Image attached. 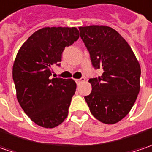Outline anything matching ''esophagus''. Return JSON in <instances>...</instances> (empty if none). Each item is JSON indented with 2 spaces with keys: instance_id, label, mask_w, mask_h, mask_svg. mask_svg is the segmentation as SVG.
<instances>
[{
  "instance_id": "34e87169",
  "label": "esophagus",
  "mask_w": 152,
  "mask_h": 152,
  "mask_svg": "<svg viewBox=\"0 0 152 152\" xmlns=\"http://www.w3.org/2000/svg\"><path fill=\"white\" fill-rule=\"evenodd\" d=\"M85 80V78H81V79H77V80H75V82L77 83V84H80L81 83L82 81H84Z\"/></svg>"
}]
</instances>
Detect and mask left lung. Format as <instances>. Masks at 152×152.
Returning <instances> with one entry per match:
<instances>
[{"mask_svg":"<svg viewBox=\"0 0 152 152\" xmlns=\"http://www.w3.org/2000/svg\"><path fill=\"white\" fill-rule=\"evenodd\" d=\"M80 37L95 69L102 76L90 79L91 94L85 96L92 115L105 124H115L129 113L140 92L141 69L133 50L113 28L80 27Z\"/></svg>","mask_w":152,"mask_h":152,"instance_id":"obj_1","label":"left lung"}]
</instances>
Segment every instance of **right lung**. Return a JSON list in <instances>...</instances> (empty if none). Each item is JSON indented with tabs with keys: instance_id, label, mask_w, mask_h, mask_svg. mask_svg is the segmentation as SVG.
I'll return each instance as SVG.
<instances>
[{
	"instance_id": "obj_1",
	"label": "right lung",
	"mask_w": 152,
	"mask_h": 152,
	"mask_svg": "<svg viewBox=\"0 0 152 152\" xmlns=\"http://www.w3.org/2000/svg\"><path fill=\"white\" fill-rule=\"evenodd\" d=\"M80 37L75 27H44L31 35L19 49L12 66L17 99L37 125L53 128L68 115L76 83L53 78L52 66H60L62 52Z\"/></svg>"
}]
</instances>
